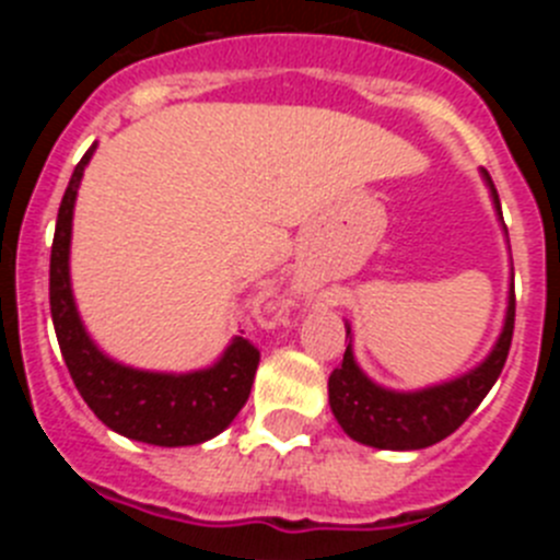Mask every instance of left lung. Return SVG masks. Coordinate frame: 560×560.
<instances>
[{"label": "left lung", "instance_id": "left-lung-1", "mask_svg": "<svg viewBox=\"0 0 560 560\" xmlns=\"http://www.w3.org/2000/svg\"><path fill=\"white\" fill-rule=\"evenodd\" d=\"M482 179L491 190L499 224L504 226L499 192L488 171H482ZM504 235H508V230H504ZM513 316H516V296H513L511 264V291H508L502 334H499L491 353L485 355L477 368L452 381H443V384L404 393V389H389L375 384L359 368L353 345H348L345 359L328 378L330 412L339 420L345 434L361 443V446L387 448V452H418V448L434 446L452 432H457L465 418L482 404L485 395L491 393V387L497 384L504 359H508V350H511ZM345 328H348L350 341H353V330H350L348 323H345Z\"/></svg>", "mask_w": 560, "mask_h": 560}]
</instances>
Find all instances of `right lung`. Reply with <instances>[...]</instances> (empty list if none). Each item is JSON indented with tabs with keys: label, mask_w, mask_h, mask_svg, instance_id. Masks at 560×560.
Here are the masks:
<instances>
[{
	"label": "right lung",
	"mask_w": 560,
	"mask_h": 560,
	"mask_svg": "<svg viewBox=\"0 0 560 560\" xmlns=\"http://www.w3.org/2000/svg\"><path fill=\"white\" fill-rule=\"evenodd\" d=\"M95 148H89L72 171L58 207L49 255V311L61 355L81 398L112 432L148 446H199L224 432L244 409L260 353L244 336H235L210 368L190 373H156L128 368L97 348L83 328L69 277L78 187Z\"/></svg>",
	"instance_id": "add662e5"
}]
</instances>
